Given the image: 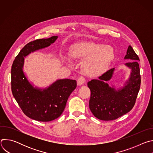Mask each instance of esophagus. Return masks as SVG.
Listing matches in <instances>:
<instances>
[{"label": "esophagus", "mask_w": 153, "mask_h": 153, "mask_svg": "<svg viewBox=\"0 0 153 153\" xmlns=\"http://www.w3.org/2000/svg\"><path fill=\"white\" fill-rule=\"evenodd\" d=\"M85 81H86L85 78L83 76H80L77 79V83L78 85H82L85 83Z\"/></svg>", "instance_id": "esophagus-1"}]
</instances>
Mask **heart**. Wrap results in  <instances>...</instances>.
Returning a JSON list of instances; mask_svg holds the SVG:
<instances>
[{"mask_svg": "<svg viewBox=\"0 0 153 153\" xmlns=\"http://www.w3.org/2000/svg\"><path fill=\"white\" fill-rule=\"evenodd\" d=\"M70 53L74 59H86L83 70L87 74L94 77L105 73L115 57L112 47L87 41L73 46Z\"/></svg>", "mask_w": 153, "mask_h": 153, "instance_id": "obj_1", "label": "heart"}]
</instances>
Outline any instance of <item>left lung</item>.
I'll use <instances>...</instances> for the list:
<instances>
[{
    "mask_svg": "<svg viewBox=\"0 0 153 153\" xmlns=\"http://www.w3.org/2000/svg\"><path fill=\"white\" fill-rule=\"evenodd\" d=\"M125 59L132 60L125 63L131 72L122 88L117 91L107 83V81L111 79L114 68L109 70L99 79H93L87 84L91 91L90 109L93 114L100 120H115L130 111L134 106L141 83L138 63L140 60L130 45Z\"/></svg>",
    "mask_w": 153,
    "mask_h": 153,
    "instance_id": "8db88e82",
    "label": "left lung"
}]
</instances>
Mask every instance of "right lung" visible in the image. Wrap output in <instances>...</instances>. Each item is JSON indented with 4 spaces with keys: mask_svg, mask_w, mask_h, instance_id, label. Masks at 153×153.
Returning <instances> with one entry per match:
<instances>
[{
    "mask_svg": "<svg viewBox=\"0 0 153 153\" xmlns=\"http://www.w3.org/2000/svg\"><path fill=\"white\" fill-rule=\"evenodd\" d=\"M57 37L54 36L29 42L20 51L12 65L13 95L24 113L37 121L50 122L58 118L77 86L76 80L65 79L56 81L45 89L34 88L23 71L25 57L31 52L50 46Z\"/></svg>",
    "mask_w": 153,
    "mask_h": 153,
    "instance_id": "add662e5",
    "label": "right lung"
}]
</instances>
